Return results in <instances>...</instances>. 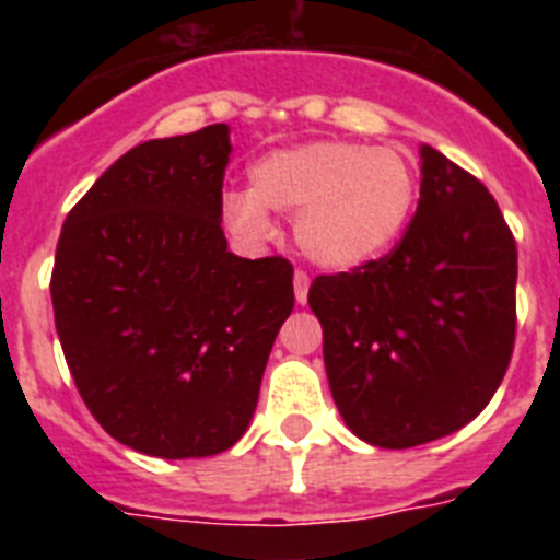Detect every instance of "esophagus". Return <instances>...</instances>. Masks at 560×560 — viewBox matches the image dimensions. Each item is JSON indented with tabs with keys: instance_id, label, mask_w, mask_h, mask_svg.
I'll use <instances>...</instances> for the list:
<instances>
[{
	"instance_id": "obj_1",
	"label": "esophagus",
	"mask_w": 560,
	"mask_h": 560,
	"mask_svg": "<svg viewBox=\"0 0 560 560\" xmlns=\"http://www.w3.org/2000/svg\"><path fill=\"white\" fill-rule=\"evenodd\" d=\"M308 289H311V277L305 271H296L294 275V296L296 305L308 303Z\"/></svg>"
}]
</instances>
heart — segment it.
Returning a JSON list of instances; mask_svg holds the SVG:
<instances>
[{
	"label": "heart",
	"instance_id": "1",
	"mask_svg": "<svg viewBox=\"0 0 560 560\" xmlns=\"http://www.w3.org/2000/svg\"><path fill=\"white\" fill-rule=\"evenodd\" d=\"M252 190L226 192L224 221L249 244L275 232L269 210L296 215V246L328 271H355L387 257L407 235L420 173L404 151L350 140L280 148L252 165Z\"/></svg>",
	"mask_w": 560,
	"mask_h": 560
}]
</instances>
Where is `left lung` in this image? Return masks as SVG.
Here are the masks:
<instances>
[{"label": "left lung", "instance_id": "obj_1", "mask_svg": "<svg viewBox=\"0 0 560 560\" xmlns=\"http://www.w3.org/2000/svg\"><path fill=\"white\" fill-rule=\"evenodd\" d=\"M330 395L370 446L412 448L471 423L516 336V241L479 179L420 145V201L375 264L316 277Z\"/></svg>", "mask_w": 560, "mask_h": 560}]
</instances>
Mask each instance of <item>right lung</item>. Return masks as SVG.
I'll return each mask as SVG.
<instances>
[{
	"mask_svg": "<svg viewBox=\"0 0 560 560\" xmlns=\"http://www.w3.org/2000/svg\"><path fill=\"white\" fill-rule=\"evenodd\" d=\"M230 126L148 140L63 221L52 311L83 404L117 443L212 457L249 429L294 308L285 257H237L221 230Z\"/></svg>",
	"mask_w": 560,
	"mask_h": 560,
	"instance_id": "add662e5",
	"label": "right lung"
}]
</instances>
